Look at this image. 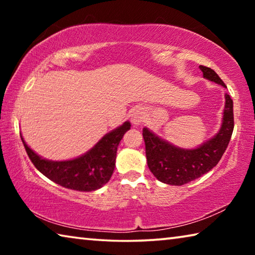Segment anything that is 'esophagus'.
<instances>
[{"label": "esophagus", "instance_id": "obj_1", "mask_svg": "<svg viewBox=\"0 0 255 255\" xmlns=\"http://www.w3.org/2000/svg\"><path fill=\"white\" fill-rule=\"evenodd\" d=\"M144 119H145L144 112L141 111L140 109H136L135 111L132 112V115H131V123L135 125V126H138V125H140L141 123L144 122Z\"/></svg>", "mask_w": 255, "mask_h": 255}]
</instances>
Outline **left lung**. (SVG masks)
Wrapping results in <instances>:
<instances>
[{"label":"left lung","instance_id":"left-lung-1","mask_svg":"<svg viewBox=\"0 0 255 255\" xmlns=\"http://www.w3.org/2000/svg\"><path fill=\"white\" fill-rule=\"evenodd\" d=\"M204 77L215 83L226 85L214 70L200 65ZM223 123L219 131L199 147L184 149L162 139L147 128L143 129L146 158L150 172L163 183L182 185L206 174L221 161L230 144L234 129L233 100L225 94Z\"/></svg>","mask_w":255,"mask_h":255}]
</instances>
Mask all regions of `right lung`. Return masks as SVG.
<instances>
[{"label": "right lung", "mask_w": 255, "mask_h": 255, "mask_svg": "<svg viewBox=\"0 0 255 255\" xmlns=\"http://www.w3.org/2000/svg\"><path fill=\"white\" fill-rule=\"evenodd\" d=\"M129 129L130 123L126 122L103 136L89 152L70 161L57 162L42 158L25 144L22 136L21 139L30 161L45 176L64 188L89 192L100 189L110 180L115 170L118 145Z\"/></svg>", "instance_id": "add662e5"}]
</instances>
